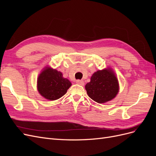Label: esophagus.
Returning a JSON list of instances; mask_svg holds the SVG:
<instances>
[{
    "label": "esophagus",
    "instance_id": "obj_1",
    "mask_svg": "<svg viewBox=\"0 0 156 156\" xmlns=\"http://www.w3.org/2000/svg\"><path fill=\"white\" fill-rule=\"evenodd\" d=\"M76 83L77 84H79V85H81V86H83L84 85V81H81V80H77L76 81Z\"/></svg>",
    "mask_w": 156,
    "mask_h": 156
}]
</instances>
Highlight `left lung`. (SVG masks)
<instances>
[{
  "label": "left lung",
  "instance_id": "1",
  "mask_svg": "<svg viewBox=\"0 0 156 156\" xmlns=\"http://www.w3.org/2000/svg\"><path fill=\"white\" fill-rule=\"evenodd\" d=\"M88 96L98 103H104L114 99L119 92V83L116 74L108 67L94 72L90 81L85 85Z\"/></svg>",
  "mask_w": 156,
  "mask_h": 156
}]
</instances>
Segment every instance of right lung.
I'll list each match as a JSON object with an SVG mask.
<instances>
[{
    "instance_id": "obj_1",
    "label": "right lung",
    "mask_w": 156,
    "mask_h": 156,
    "mask_svg": "<svg viewBox=\"0 0 156 156\" xmlns=\"http://www.w3.org/2000/svg\"><path fill=\"white\" fill-rule=\"evenodd\" d=\"M72 83L63 77L62 72L47 66L43 68L37 79V89L45 99L54 101L67 92Z\"/></svg>"
}]
</instances>
